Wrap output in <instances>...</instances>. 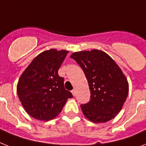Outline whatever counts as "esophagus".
<instances>
[{
	"label": "esophagus",
	"mask_w": 146,
	"mask_h": 146,
	"mask_svg": "<svg viewBox=\"0 0 146 146\" xmlns=\"http://www.w3.org/2000/svg\"><path fill=\"white\" fill-rule=\"evenodd\" d=\"M72 95H73V96H74V95H75V94H76L75 90H72Z\"/></svg>",
	"instance_id": "1"
}]
</instances>
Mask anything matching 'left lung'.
<instances>
[{
	"label": "left lung",
	"mask_w": 146,
	"mask_h": 146,
	"mask_svg": "<svg viewBox=\"0 0 146 146\" xmlns=\"http://www.w3.org/2000/svg\"><path fill=\"white\" fill-rule=\"evenodd\" d=\"M80 66L88 82L91 100L81 104L85 116L94 123H104L121 111L129 92L126 77L106 52L80 51L71 57Z\"/></svg>",
	"instance_id": "8db88e82"
}]
</instances>
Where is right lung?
Listing matches in <instances>:
<instances>
[{
  "instance_id": "obj_1",
  "label": "right lung",
  "mask_w": 146,
  "mask_h": 146,
  "mask_svg": "<svg viewBox=\"0 0 146 146\" xmlns=\"http://www.w3.org/2000/svg\"><path fill=\"white\" fill-rule=\"evenodd\" d=\"M69 51L55 49L35 58L20 76L18 97L28 115L39 121H50L61 112L67 99L73 97L64 88L58 69Z\"/></svg>"
}]
</instances>
